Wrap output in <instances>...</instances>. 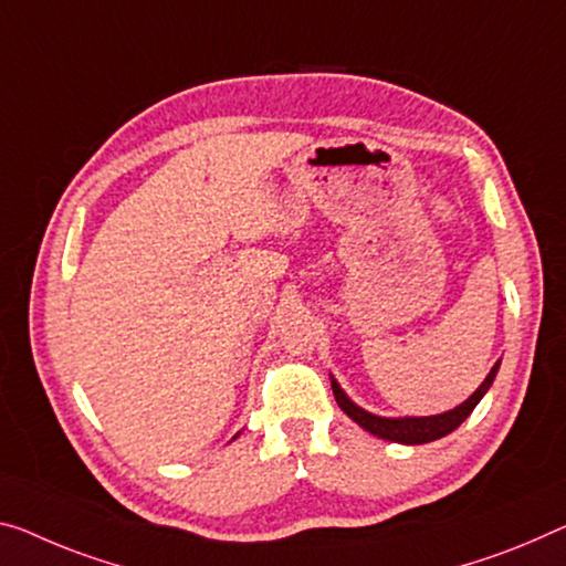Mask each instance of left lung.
<instances>
[{
  "label": "left lung",
  "mask_w": 566,
  "mask_h": 566,
  "mask_svg": "<svg viewBox=\"0 0 566 566\" xmlns=\"http://www.w3.org/2000/svg\"><path fill=\"white\" fill-rule=\"evenodd\" d=\"M499 367L501 361H495L493 369L489 371V377L483 379V385L478 387L463 405H458L455 410H448L442 415H430V417H379L361 410L359 405H354L352 399L344 395V389L338 387V381L334 377H332V389L338 407H342V410L349 415L356 424H361L367 432L389 442H402V446H422V442L446 438V434H450L463 424L465 417L475 410V405L481 402L483 395L491 389L495 374H499Z\"/></svg>",
  "instance_id": "1"
}]
</instances>
